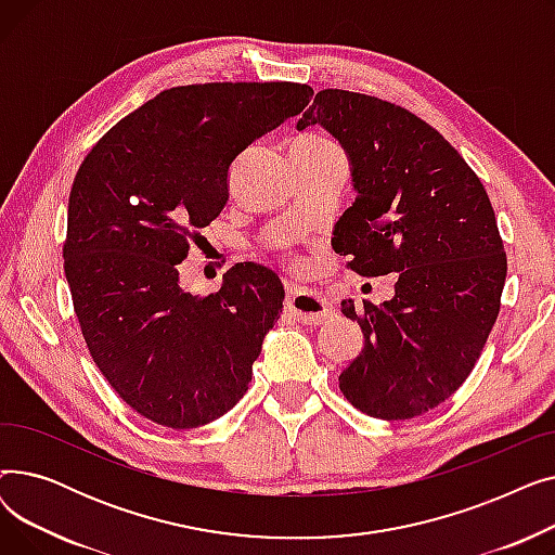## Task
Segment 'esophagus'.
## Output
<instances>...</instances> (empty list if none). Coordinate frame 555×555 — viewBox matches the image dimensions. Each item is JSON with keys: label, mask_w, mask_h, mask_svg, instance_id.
<instances>
[{"label": "esophagus", "mask_w": 555, "mask_h": 555, "mask_svg": "<svg viewBox=\"0 0 555 555\" xmlns=\"http://www.w3.org/2000/svg\"><path fill=\"white\" fill-rule=\"evenodd\" d=\"M285 306L299 319L301 324H308V326L324 324L333 314L326 299L312 293V289H304V287H289L287 297H285Z\"/></svg>", "instance_id": "esophagus-1"}]
</instances>
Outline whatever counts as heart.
Segmentation results:
<instances>
[{
  "mask_svg": "<svg viewBox=\"0 0 555 555\" xmlns=\"http://www.w3.org/2000/svg\"><path fill=\"white\" fill-rule=\"evenodd\" d=\"M301 141H312V143H331V141H326V139H322V137H314V134H306V137H301Z\"/></svg>",
  "mask_w": 555,
  "mask_h": 555,
  "instance_id": "1",
  "label": "heart"
}]
</instances>
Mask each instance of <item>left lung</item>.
I'll return each instance as SVG.
<instances>
[{"label":"left lung","mask_w":555,"mask_h":555,"mask_svg":"<svg viewBox=\"0 0 555 555\" xmlns=\"http://www.w3.org/2000/svg\"><path fill=\"white\" fill-rule=\"evenodd\" d=\"M314 124L339 141L356 191L333 249L362 276H398L380 306L341 301L364 346L339 389L373 418L421 416L465 383L500 314L506 254L488 193L443 134L404 107L324 90L297 130Z\"/></svg>","instance_id":"8db88e82"}]
</instances>
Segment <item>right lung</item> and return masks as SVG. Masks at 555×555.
<instances>
[{
    "mask_svg": "<svg viewBox=\"0 0 555 555\" xmlns=\"http://www.w3.org/2000/svg\"><path fill=\"white\" fill-rule=\"evenodd\" d=\"M312 99L299 82L164 90L116 124L69 193L65 276L87 348L112 389L149 421L191 429L236 404L283 308L281 279L238 262L195 297L178 266L220 216L229 168Z\"/></svg>",
    "mask_w": 555,
    "mask_h": 555,
    "instance_id": "right-lung-1",
    "label": "right lung"
}]
</instances>
